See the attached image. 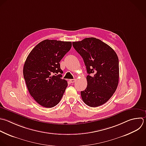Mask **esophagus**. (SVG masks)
I'll use <instances>...</instances> for the list:
<instances>
[{
    "mask_svg": "<svg viewBox=\"0 0 146 146\" xmlns=\"http://www.w3.org/2000/svg\"><path fill=\"white\" fill-rule=\"evenodd\" d=\"M70 82V83H74L75 82V79H70V80H69Z\"/></svg>",
    "mask_w": 146,
    "mask_h": 146,
    "instance_id": "34e87169",
    "label": "esophagus"
}]
</instances>
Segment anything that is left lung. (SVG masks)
<instances>
[{
  "label": "left lung",
  "instance_id": "8db88e82",
  "mask_svg": "<svg viewBox=\"0 0 146 146\" xmlns=\"http://www.w3.org/2000/svg\"><path fill=\"white\" fill-rule=\"evenodd\" d=\"M83 59L87 72V86L81 91L87 106L96 107L106 103L115 92L119 82V59L108 45L95 38L72 42Z\"/></svg>",
  "mask_w": 146,
  "mask_h": 146
}]
</instances>
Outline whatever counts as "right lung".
<instances>
[{
  "instance_id": "obj_1",
  "label": "right lung",
  "mask_w": 146,
  "mask_h": 146,
  "mask_svg": "<svg viewBox=\"0 0 146 146\" xmlns=\"http://www.w3.org/2000/svg\"><path fill=\"white\" fill-rule=\"evenodd\" d=\"M71 46V42L46 39L38 44L26 60L23 76L28 90L43 107L56 106L64 93L67 82L56 74L63 73L59 62Z\"/></svg>"
}]
</instances>
